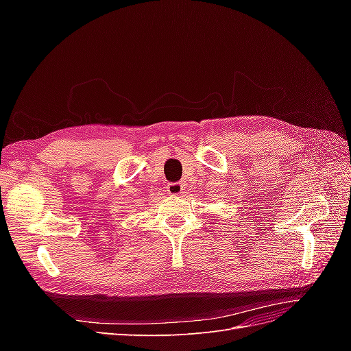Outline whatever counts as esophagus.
I'll use <instances>...</instances> for the list:
<instances>
[{"instance_id":"esophagus-1","label":"esophagus","mask_w":351,"mask_h":351,"mask_svg":"<svg viewBox=\"0 0 351 351\" xmlns=\"http://www.w3.org/2000/svg\"><path fill=\"white\" fill-rule=\"evenodd\" d=\"M183 184L182 183H168L167 184V193L171 195V196H177L180 193H183Z\"/></svg>"}]
</instances>
